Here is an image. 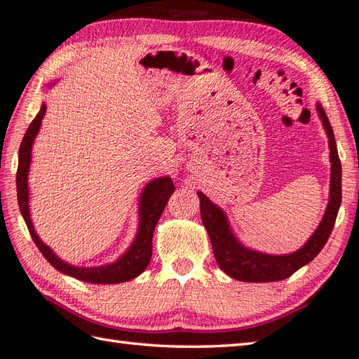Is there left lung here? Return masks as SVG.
Instances as JSON below:
<instances>
[{"label": "left lung", "mask_w": 359, "mask_h": 359, "mask_svg": "<svg viewBox=\"0 0 359 359\" xmlns=\"http://www.w3.org/2000/svg\"><path fill=\"white\" fill-rule=\"evenodd\" d=\"M316 110H318L322 126H324L328 137L330 161H332L330 196L324 217L319 222L318 229L314 230V233L308 238V241L299 250L292 252V254L272 255L248 248L233 233L224 210L210 201L202 191H198L201 201L202 224L207 229L210 241H212L216 262L229 277L240 280V282L250 283H266L285 280L291 277L296 271H299L302 266L313 262L328 241L342 201V168L332 124H330L325 111L319 102L316 105Z\"/></svg>", "instance_id": "1"}]
</instances>
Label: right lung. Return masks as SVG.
I'll return each instance as SVG.
<instances>
[{
  "label": "right lung",
  "mask_w": 359,
  "mask_h": 359,
  "mask_svg": "<svg viewBox=\"0 0 359 359\" xmlns=\"http://www.w3.org/2000/svg\"><path fill=\"white\" fill-rule=\"evenodd\" d=\"M46 114V104L41 102L37 116L27 128L23 142L20 144L18 152V170H17V196H18V207L21 216L27 226V230L32 236V240L41 252L48 263L59 272L65 273L73 278L81 280V282L95 283V285H114L129 282V280L138 277L152 257V235L156 230L157 222L161 213L170 201L171 194L174 193V184L170 175L165 177H157L147 182L142 189L138 198V229L137 235L133 238L132 244L124 254L115 259L114 263H107L104 266H74L63 262L60 257L54 254V250L40 240L37 231L34 229L29 212V187H27V175H29V168L32 161V144L35 137L39 135L41 119Z\"/></svg>",
  "instance_id": "right-lung-1"
}]
</instances>
